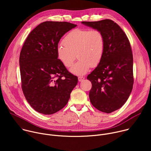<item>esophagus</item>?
Wrapping results in <instances>:
<instances>
[{"label": "esophagus", "mask_w": 151, "mask_h": 151, "mask_svg": "<svg viewBox=\"0 0 151 151\" xmlns=\"http://www.w3.org/2000/svg\"><path fill=\"white\" fill-rule=\"evenodd\" d=\"M84 79H85V78L83 77V76H79V77H78V81H79V82L82 81Z\"/></svg>", "instance_id": "34e87169"}]
</instances>
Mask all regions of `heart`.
<instances>
[{
	"mask_svg": "<svg viewBox=\"0 0 151 151\" xmlns=\"http://www.w3.org/2000/svg\"><path fill=\"white\" fill-rule=\"evenodd\" d=\"M63 44L57 48L58 59L66 68H70L77 55L79 60L70 70L75 75H83L91 67L97 66L101 61L105 38L103 32L98 29H76L66 36Z\"/></svg>",
	"mask_w": 151,
	"mask_h": 151,
	"instance_id": "b5f03b06",
	"label": "heart"
}]
</instances>
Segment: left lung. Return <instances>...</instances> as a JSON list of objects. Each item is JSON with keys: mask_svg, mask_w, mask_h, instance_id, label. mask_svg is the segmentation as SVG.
<instances>
[{"mask_svg": "<svg viewBox=\"0 0 151 151\" xmlns=\"http://www.w3.org/2000/svg\"><path fill=\"white\" fill-rule=\"evenodd\" d=\"M100 30L105 38L104 52L96 68L87 76L92 83L90 101L99 111L109 114L125 104L133 89V58L128 39L114 21H82Z\"/></svg>", "mask_w": 151, "mask_h": 151, "instance_id": "left-lung-1", "label": "left lung"}]
</instances>
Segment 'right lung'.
<instances>
[{
  "label": "right lung",
  "mask_w": 151,
  "mask_h": 151,
  "mask_svg": "<svg viewBox=\"0 0 151 151\" xmlns=\"http://www.w3.org/2000/svg\"><path fill=\"white\" fill-rule=\"evenodd\" d=\"M77 25L45 21L27 36L19 55L21 88L36 111L53 114L65 106L78 83L58 59L57 48L61 37Z\"/></svg>",
  "instance_id": "obj_1"
}]
</instances>
